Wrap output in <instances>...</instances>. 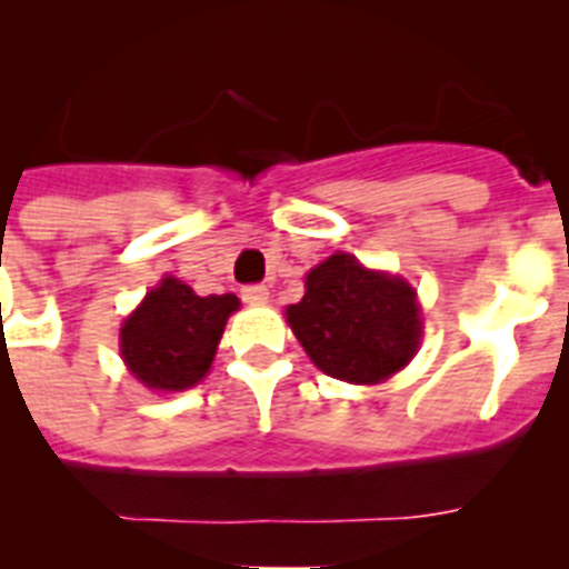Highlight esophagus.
<instances>
[{"label":"esophagus","mask_w":569,"mask_h":569,"mask_svg":"<svg viewBox=\"0 0 569 569\" xmlns=\"http://www.w3.org/2000/svg\"><path fill=\"white\" fill-rule=\"evenodd\" d=\"M241 299L248 305H264L270 299V290L264 284H248V288H241Z\"/></svg>","instance_id":"1"}]
</instances>
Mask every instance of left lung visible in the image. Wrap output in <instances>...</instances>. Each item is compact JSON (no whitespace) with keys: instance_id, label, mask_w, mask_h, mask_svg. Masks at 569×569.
Wrapping results in <instances>:
<instances>
[{"instance_id":"left-lung-1","label":"left lung","mask_w":569,"mask_h":569,"mask_svg":"<svg viewBox=\"0 0 569 569\" xmlns=\"http://www.w3.org/2000/svg\"><path fill=\"white\" fill-rule=\"evenodd\" d=\"M288 325L321 373L379 385L399 373L421 345V310L405 279L367 270L356 256L316 264Z\"/></svg>"}]
</instances>
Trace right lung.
Masks as SVG:
<instances>
[{
    "instance_id": "1",
    "label": "right lung",
    "mask_w": 569,
    "mask_h": 569,
    "mask_svg": "<svg viewBox=\"0 0 569 569\" xmlns=\"http://www.w3.org/2000/svg\"><path fill=\"white\" fill-rule=\"evenodd\" d=\"M233 293L196 296L184 281L162 279L124 319L119 347L130 373L150 390H188L208 376Z\"/></svg>"
}]
</instances>
